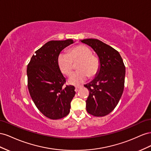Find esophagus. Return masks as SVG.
<instances>
[{
	"mask_svg": "<svg viewBox=\"0 0 151 151\" xmlns=\"http://www.w3.org/2000/svg\"><path fill=\"white\" fill-rule=\"evenodd\" d=\"M81 86H76V87H75V91H76V92L78 91V90L80 88H81Z\"/></svg>",
	"mask_w": 151,
	"mask_h": 151,
	"instance_id": "esophagus-1",
	"label": "esophagus"
}]
</instances>
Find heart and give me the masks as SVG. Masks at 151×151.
Returning a JSON list of instances; mask_svg holds the SVG:
<instances>
[{"mask_svg":"<svg viewBox=\"0 0 151 151\" xmlns=\"http://www.w3.org/2000/svg\"><path fill=\"white\" fill-rule=\"evenodd\" d=\"M79 61L76 68L78 71L70 76L68 82L73 85H78L87 80L88 77L92 78L98 73L101 67L100 60L92 54L88 47L79 45L69 50L68 54H59L58 64L59 70L65 75H70L73 68V63Z\"/></svg>","mask_w":151,"mask_h":151,"instance_id":"heart-1","label":"heart"}]
</instances>
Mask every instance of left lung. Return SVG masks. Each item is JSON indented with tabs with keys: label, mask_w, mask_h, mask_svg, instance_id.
I'll list each match as a JSON object with an SVG mask.
<instances>
[{
	"label": "left lung",
	"mask_w": 151,
	"mask_h": 151,
	"mask_svg": "<svg viewBox=\"0 0 151 151\" xmlns=\"http://www.w3.org/2000/svg\"><path fill=\"white\" fill-rule=\"evenodd\" d=\"M80 41L92 47L101 63L95 78L84 85L90 92L86 109L94 116H104L114 110L122 96L125 66L118 52L105 43L93 38Z\"/></svg>",
	"instance_id": "1"
}]
</instances>
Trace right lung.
<instances>
[{"mask_svg": "<svg viewBox=\"0 0 151 151\" xmlns=\"http://www.w3.org/2000/svg\"><path fill=\"white\" fill-rule=\"evenodd\" d=\"M72 39L51 40L35 51L27 66L28 88L38 109L46 117L58 119L70 111L75 87L66 82L58 64V57Z\"/></svg>", "mask_w": 151, "mask_h": 151, "instance_id": "add662e5", "label": "right lung"}]
</instances>
